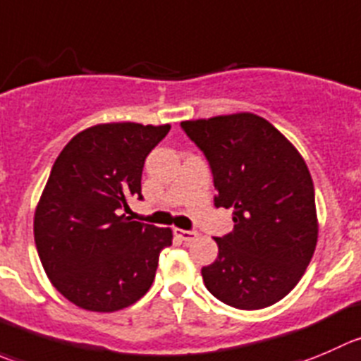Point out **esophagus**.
<instances>
[{
  "mask_svg": "<svg viewBox=\"0 0 361 361\" xmlns=\"http://www.w3.org/2000/svg\"><path fill=\"white\" fill-rule=\"evenodd\" d=\"M176 236L183 241H192L197 238V231H185V229H174Z\"/></svg>",
  "mask_w": 361,
  "mask_h": 361,
  "instance_id": "1",
  "label": "esophagus"
}]
</instances>
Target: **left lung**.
I'll return each instance as SVG.
<instances>
[{
    "instance_id": "8db88e82",
    "label": "left lung",
    "mask_w": 361,
    "mask_h": 361,
    "mask_svg": "<svg viewBox=\"0 0 361 361\" xmlns=\"http://www.w3.org/2000/svg\"><path fill=\"white\" fill-rule=\"evenodd\" d=\"M204 153L216 208H233L234 229L215 238L219 255L201 274L226 305L257 310L284 298L305 274L317 243L314 183L295 146L250 113L181 121Z\"/></svg>"
}]
</instances>
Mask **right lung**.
I'll list each match as a JSON object with an SVG mask.
<instances>
[{"mask_svg":"<svg viewBox=\"0 0 361 361\" xmlns=\"http://www.w3.org/2000/svg\"><path fill=\"white\" fill-rule=\"evenodd\" d=\"M169 130L97 125L79 132L52 166L35 212V245L52 286L80 309L114 312L152 288L173 233L121 212L130 197L142 199L145 160Z\"/></svg>","mask_w":361,"mask_h":361,"instance_id":"1","label":"right lung"}]
</instances>
